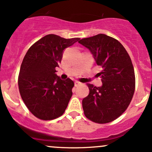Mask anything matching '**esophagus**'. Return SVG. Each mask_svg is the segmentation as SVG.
<instances>
[{
    "label": "esophagus",
    "mask_w": 152,
    "mask_h": 152,
    "mask_svg": "<svg viewBox=\"0 0 152 152\" xmlns=\"http://www.w3.org/2000/svg\"><path fill=\"white\" fill-rule=\"evenodd\" d=\"M74 84H75V86H79L80 84H81V83H80L79 81H76L74 82Z\"/></svg>",
    "instance_id": "34e87169"
}]
</instances>
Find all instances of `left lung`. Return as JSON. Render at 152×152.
Masks as SVG:
<instances>
[{
    "instance_id": "left-lung-1",
    "label": "left lung",
    "mask_w": 152,
    "mask_h": 152,
    "mask_svg": "<svg viewBox=\"0 0 152 152\" xmlns=\"http://www.w3.org/2000/svg\"><path fill=\"white\" fill-rule=\"evenodd\" d=\"M78 43L102 67L98 74L102 86L87 84L89 94L82 101L85 116L99 124L114 121L126 111L134 93L135 74L130 56L119 41L105 34L82 38Z\"/></svg>"
}]
</instances>
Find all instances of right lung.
Returning a JSON list of instances; mask_svg holds the SVG:
<instances>
[{"label":"right lung","instance_id":"1","mask_svg":"<svg viewBox=\"0 0 152 152\" xmlns=\"http://www.w3.org/2000/svg\"><path fill=\"white\" fill-rule=\"evenodd\" d=\"M48 34L31 46L24 56L18 76L21 98L29 111L42 120H52L64 114L74 83L56 74L64 50L79 41Z\"/></svg>","mask_w":152,"mask_h":152}]
</instances>
